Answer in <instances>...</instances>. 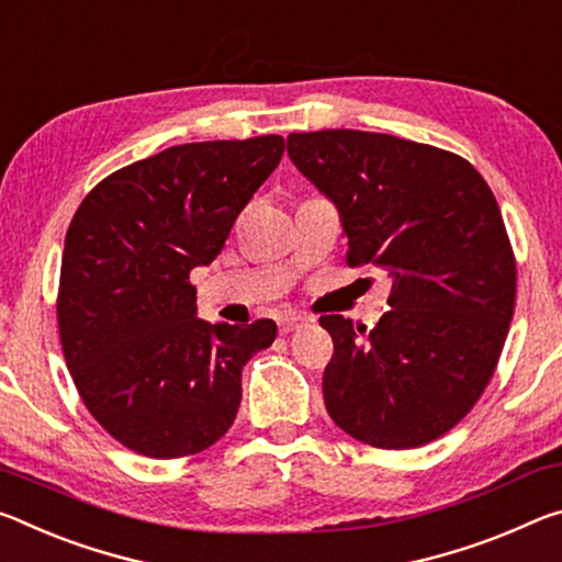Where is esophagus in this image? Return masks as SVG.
Instances as JSON below:
<instances>
[{"instance_id":"34e87169","label":"esophagus","mask_w":562,"mask_h":562,"mask_svg":"<svg viewBox=\"0 0 562 562\" xmlns=\"http://www.w3.org/2000/svg\"><path fill=\"white\" fill-rule=\"evenodd\" d=\"M311 324H314V318L306 316V314H281L279 330H281V334H293V330H299L303 326H311Z\"/></svg>"}]
</instances>
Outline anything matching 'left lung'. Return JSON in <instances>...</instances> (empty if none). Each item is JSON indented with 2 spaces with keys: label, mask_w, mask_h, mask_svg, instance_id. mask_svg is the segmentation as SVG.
<instances>
[{
  "label": "left lung",
  "mask_w": 562,
  "mask_h": 562,
  "mask_svg": "<svg viewBox=\"0 0 562 562\" xmlns=\"http://www.w3.org/2000/svg\"><path fill=\"white\" fill-rule=\"evenodd\" d=\"M286 149L338 209L348 263L393 281L368 334L321 316L328 416L373 448L426 446L475 406L508 336L515 256L498 201L463 156L391 134L324 128Z\"/></svg>",
  "instance_id": "obj_1"
}]
</instances>
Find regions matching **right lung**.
Here are the masks:
<instances>
[{
    "instance_id": "obj_1",
    "label": "right lung",
    "mask_w": 562,
    "mask_h": 562,
    "mask_svg": "<svg viewBox=\"0 0 562 562\" xmlns=\"http://www.w3.org/2000/svg\"><path fill=\"white\" fill-rule=\"evenodd\" d=\"M283 136L169 146L109 173L64 238L57 321L74 385L99 426L146 458L214 446L241 403V371L276 338L196 318L189 273L224 248L271 177Z\"/></svg>"
}]
</instances>
